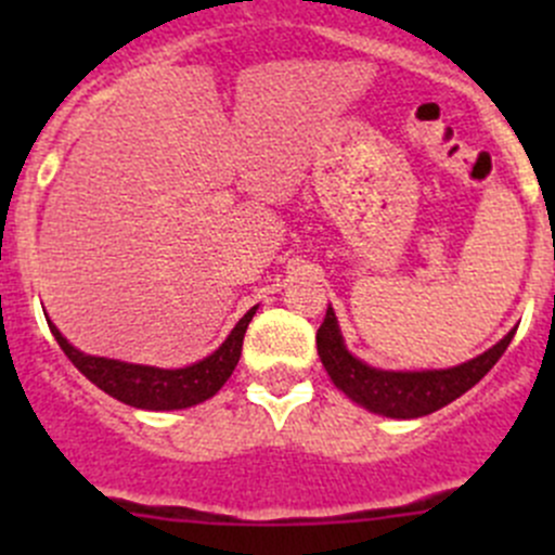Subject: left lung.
<instances>
[{"label": "left lung", "mask_w": 555, "mask_h": 555, "mask_svg": "<svg viewBox=\"0 0 555 555\" xmlns=\"http://www.w3.org/2000/svg\"><path fill=\"white\" fill-rule=\"evenodd\" d=\"M516 330L475 360L446 371H382L357 360L344 344L333 306H327L322 327L317 330V351L333 384L357 405L389 418H418L473 389L511 346Z\"/></svg>", "instance_id": "1"}]
</instances>
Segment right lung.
I'll use <instances>...</instances> for the list:
<instances>
[{"label":"right lung","instance_id":"1","mask_svg":"<svg viewBox=\"0 0 555 555\" xmlns=\"http://www.w3.org/2000/svg\"><path fill=\"white\" fill-rule=\"evenodd\" d=\"M255 311L257 306H251L238 319V324L222 340L220 349H215L209 357L193 362V365L173 367V371L86 354V351L75 349L50 319L48 324L53 338L59 340L64 354L72 360V365L109 397L131 408H142V411H182V408H193L215 397L222 389V384L231 378V373L238 365V357H242L244 333Z\"/></svg>","mask_w":555,"mask_h":555}]
</instances>
